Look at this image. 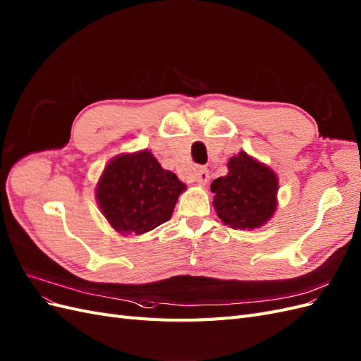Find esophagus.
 I'll list each match as a JSON object with an SVG mask.
<instances>
[{"label":"esophagus","mask_w":361,"mask_h":361,"mask_svg":"<svg viewBox=\"0 0 361 361\" xmlns=\"http://www.w3.org/2000/svg\"><path fill=\"white\" fill-rule=\"evenodd\" d=\"M194 180H196L197 185H207L209 180V173L204 167H200L196 174H194Z\"/></svg>","instance_id":"1"}]
</instances>
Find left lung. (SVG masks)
<instances>
[{"instance_id": "8db88e82", "label": "left lung", "mask_w": 361, "mask_h": 361, "mask_svg": "<svg viewBox=\"0 0 361 361\" xmlns=\"http://www.w3.org/2000/svg\"><path fill=\"white\" fill-rule=\"evenodd\" d=\"M278 182L269 165L240 152L228 161L226 176L212 180V207L233 229H258L278 208Z\"/></svg>"}]
</instances>
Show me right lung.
<instances>
[{"label": "right lung", "mask_w": 361, "mask_h": 361, "mask_svg": "<svg viewBox=\"0 0 361 361\" xmlns=\"http://www.w3.org/2000/svg\"><path fill=\"white\" fill-rule=\"evenodd\" d=\"M187 185L164 170L152 152L121 153L106 165L95 187V200L120 235H141L171 219Z\"/></svg>", "instance_id": "add662e5"}]
</instances>
